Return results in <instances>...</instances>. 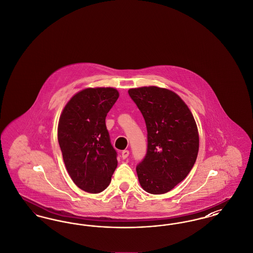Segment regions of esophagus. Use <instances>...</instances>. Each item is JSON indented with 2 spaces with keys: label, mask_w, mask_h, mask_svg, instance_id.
<instances>
[{
  "label": "esophagus",
  "mask_w": 253,
  "mask_h": 253,
  "mask_svg": "<svg viewBox=\"0 0 253 253\" xmlns=\"http://www.w3.org/2000/svg\"><path fill=\"white\" fill-rule=\"evenodd\" d=\"M129 155H130L129 151H128V150H124V151H122V153H121V157H122L123 159H126L127 157H129Z\"/></svg>",
  "instance_id": "obj_1"
}]
</instances>
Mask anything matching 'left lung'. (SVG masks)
Wrapping results in <instances>:
<instances>
[{
    "instance_id": "8db88e82",
    "label": "left lung",
    "mask_w": 253,
    "mask_h": 253,
    "mask_svg": "<svg viewBox=\"0 0 253 253\" xmlns=\"http://www.w3.org/2000/svg\"><path fill=\"white\" fill-rule=\"evenodd\" d=\"M147 128V153L136 166L147 193L169 192L184 180L195 163L199 136L193 114L172 91L156 86L128 91Z\"/></svg>"
}]
</instances>
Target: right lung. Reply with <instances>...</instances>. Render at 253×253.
Instances as JSON below:
<instances>
[{"instance_id":"obj_1","label":"right lung","mask_w":253,"mask_h":253,"mask_svg":"<svg viewBox=\"0 0 253 253\" xmlns=\"http://www.w3.org/2000/svg\"><path fill=\"white\" fill-rule=\"evenodd\" d=\"M114 88H88L65 105L58 126V140L74 183L90 193H101L118 166L105 119L119 98Z\"/></svg>"}]
</instances>
